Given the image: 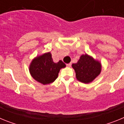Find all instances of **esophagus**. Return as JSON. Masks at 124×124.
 <instances>
[{"mask_svg": "<svg viewBox=\"0 0 124 124\" xmlns=\"http://www.w3.org/2000/svg\"><path fill=\"white\" fill-rule=\"evenodd\" d=\"M66 66H67L68 67H71V63H68V64H66Z\"/></svg>", "mask_w": 124, "mask_h": 124, "instance_id": "esophagus-1", "label": "esophagus"}]
</instances>
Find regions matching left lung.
<instances>
[{"mask_svg":"<svg viewBox=\"0 0 124 124\" xmlns=\"http://www.w3.org/2000/svg\"><path fill=\"white\" fill-rule=\"evenodd\" d=\"M72 67L74 69L77 79L84 83L93 81L101 70L100 63L87 54L82 55L77 63L72 64Z\"/></svg>","mask_w":124,"mask_h":124,"instance_id":"1","label":"left lung"}]
</instances>
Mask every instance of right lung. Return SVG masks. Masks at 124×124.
<instances>
[{
  "label": "right lung",
  "mask_w": 124,
  "mask_h": 124,
  "mask_svg": "<svg viewBox=\"0 0 124 124\" xmlns=\"http://www.w3.org/2000/svg\"><path fill=\"white\" fill-rule=\"evenodd\" d=\"M66 66L62 61L54 63L50 53L37 57L31 62L30 72L36 81L43 84L53 83L58 78L60 70Z\"/></svg>",
  "instance_id": "1"
}]
</instances>
